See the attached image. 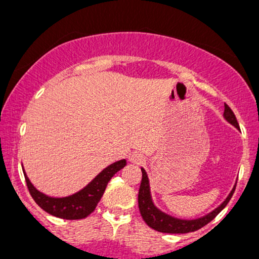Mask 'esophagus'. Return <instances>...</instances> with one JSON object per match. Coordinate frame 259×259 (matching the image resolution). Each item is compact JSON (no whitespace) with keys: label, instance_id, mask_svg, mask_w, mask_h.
Returning <instances> with one entry per match:
<instances>
[{"label":"esophagus","instance_id":"obj_1","mask_svg":"<svg viewBox=\"0 0 259 259\" xmlns=\"http://www.w3.org/2000/svg\"><path fill=\"white\" fill-rule=\"evenodd\" d=\"M129 160L134 164H141V163L145 162V157L142 156L141 153H138V152H134L129 156Z\"/></svg>","mask_w":259,"mask_h":259}]
</instances>
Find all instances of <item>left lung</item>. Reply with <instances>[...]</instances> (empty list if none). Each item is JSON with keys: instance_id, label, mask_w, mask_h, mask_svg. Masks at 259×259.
Instances as JSON below:
<instances>
[{"instance_id": "1", "label": "left lung", "mask_w": 259, "mask_h": 259, "mask_svg": "<svg viewBox=\"0 0 259 259\" xmlns=\"http://www.w3.org/2000/svg\"><path fill=\"white\" fill-rule=\"evenodd\" d=\"M224 119L230 123L231 125L239 129V123H237L236 117H235L234 112L231 111L230 107L225 105L224 108ZM142 171V179L141 184H140L139 189V209L141 213L142 219L150 228L154 229V230L159 231V233H167V234H186L191 233V231H196L198 229L208 224L210 221L215 218L221 213V210L228 204L230 201L231 196H233L235 191V186L228 195V197L219 204L215 209L209 212L208 214L200 217L196 219H180L175 218L167 214V213L162 212L159 208L154 206L152 201V196H151V189H150V180H148L147 173L144 168H141Z\"/></svg>"}]
</instances>
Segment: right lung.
<instances>
[{"label":"right lung","mask_w":259,"mask_h":259,"mask_svg":"<svg viewBox=\"0 0 259 259\" xmlns=\"http://www.w3.org/2000/svg\"><path fill=\"white\" fill-rule=\"evenodd\" d=\"M125 165L126 159H120L118 162L112 163L101 173L97 174L84 189L79 190L73 195L65 196V197H51V196L38 191L26 177L25 170H23V173H24L26 185H28L31 197L45 212L57 217V218L75 221V219L85 218L94 212L105 192L108 181L112 179L113 175Z\"/></svg>","instance_id":"obj_1"}]
</instances>
